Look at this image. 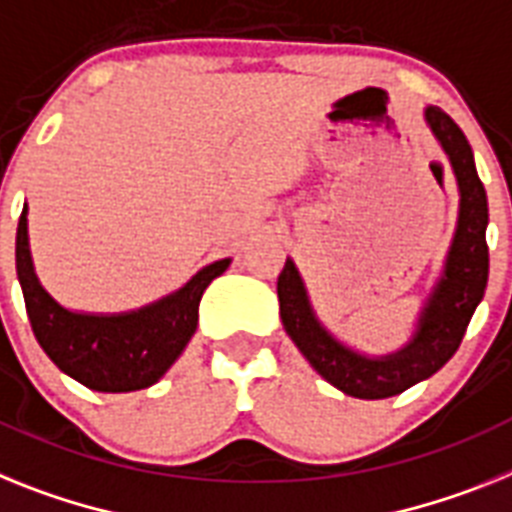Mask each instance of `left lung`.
I'll return each instance as SVG.
<instances>
[{
    "label": "left lung",
    "instance_id": "obj_1",
    "mask_svg": "<svg viewBox=\"0 0 512 512\" xmlns=\"http://www.w3.org/2000/svg\"><path fill=\"white\" fill-rule=\"evenodd\" d=\"M427 122L453 163L455 179L461 187V216H458V231L450 247L445 276L424 307L414 343L388 359H364L354 351L343 349L312 315L307 291L291 260H286L278 276V304H281L286 333L330 385L354 398H369V401L390 398L424 377L435 375L458 351L476 304L482 302L487 289L489 208L484 184L476 174L474 153L461 127L442 109L429 106Z\"/></svg>",
    "mask_w": 512,
    "mask_h": 512
}]
</instances>
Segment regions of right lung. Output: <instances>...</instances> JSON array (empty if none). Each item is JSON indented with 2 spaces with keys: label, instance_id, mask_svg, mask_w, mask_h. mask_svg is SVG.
<instances>
[{
  "label": "right lung",
  "instance_id": "1",
  "mask_svg": "<svg viewBox=\"0 0 512 512\" xmlns=\"http://www.w3.org/2000/svg\"><path fill=\"white\" fill-rule=\"evenodd\" d=\"M15 263L30 328L41 349L64 375L101 393H130L161 380L195 333L203 291L229 268V260H218L184 289L130 315H75L59 307L33 273L25 208L17 223Z\"/></svg>",
  "mask_w": 512,
  "mask_h": 512
}]
</instances>
